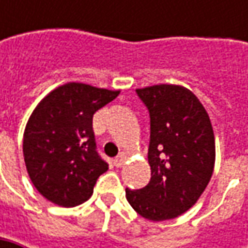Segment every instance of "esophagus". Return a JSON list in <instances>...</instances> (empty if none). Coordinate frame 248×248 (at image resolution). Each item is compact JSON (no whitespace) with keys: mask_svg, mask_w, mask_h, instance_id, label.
I'll list each match as a JSON object with an SVG mask.
<instances>
[{"mask_svg":"<svg viewBox=\"0 0 248 248\" xmlns=\"http://www.w3.org/2000/svg\"><path fill=\"white\" fill-rule=\"evenodd\" d=\"M125 158L127 157H125V155H124V153H120L119 156L114 158V161H113V163H114V167L120 168V167L124 166V163H125Z\"/></svg>","mask_w":248,"mask_h":248,"instance_id":"esophagus-1","label":"esophagus"}]
</instances>
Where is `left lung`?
I'll return each instance as SVG.
<instances>
[{"label": "left lung", "instance_id": "left-lung-1", "mask_svg": "<svg viewBox=\"0 0 248 248\" xmlns=\"http://www.w3.org/2000/svg\"><path fill=\"white\" fill-rule=\"evenodd\" d=\"M137 95L150 119L152 178L142 189L127 187V200L146 219H172L195 204L211 179V121L200 100L184 87L161 84L137 90Z\"/></svg>", "mask_w": 248, "mask_h": 248}]
</instances>
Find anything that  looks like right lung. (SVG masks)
Here are the masks:
<instances>
[{
	"label": "right lung",
	"instance_id": "add662e5",
	"mask_svg": "<svg viewBox=\"0 0 248 248\" xmlns=\"http://www.w3.org/2000/svg\"><path fill=\"white\" fill-rule=\"evenodd\" d=\"M119 91L69 82L53 90L34 109L24 129L27 172L41 195L62 207L87 202L109 164L96 152L93 114Z\"/></svg>",
	"mask_w": 248,
	"mask_h": 248
}]
</instances>
